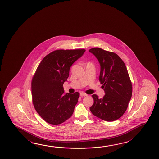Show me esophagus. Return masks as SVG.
I'll use <instances>...</instances> for the list:
<instances>
[{"label": "esophagus", "mask_w": 159, "mask_h": 159, "mask_svg": "<svg viewBox=\"0 0 159 159\" xmlns=\"http://www.w3.org/2000/svg\"><path fill=\"white\" fill-rule=\"evenodd\" d=\"M80 95H81V96H84H84H87L88 94H86L84 92H81V93H80Z\"/></svg>", "instance_id": "34e87169"}]
</instances>
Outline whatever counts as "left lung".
Segmentation results:
<instances>
[{"label": "left lung", "mask_w": 159, "mask_h": 159, "mask_svg": "<svg viewBox=\"0 0 159 159\" xmlns=\"http://www.w3.org/2000/svg\"><path fill=\"white\" fill-rule=\"evenodd\" d=\"M89 52L98 59L101 65L99 81L105 96L92 95L94 104L90 110L93 115L107 122L118 119L128 107L132 94L131 81L124 62L118 54L99 48Z\"/></svg>", "instance_id": "left-lung-1"}]
</instances>
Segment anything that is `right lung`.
<instances>
[{"mask_svg":"<svg viewBox=\"0 0 159 159\" xmlns=\"http://www.w3.org/2000/svg\"><path fill=\"white\" fill-rule=\"evenodd\" d=\"M84 49H59L47 54L39 65L31 82L32 103L39 115L52 125L62 123L71 116L80 93L64 94L72 64L81 57Z\"/></svg>","mask_w":159,"mask_h":159,"instance_id":"right-lung-1","label":"right lung"}]
</instances>
